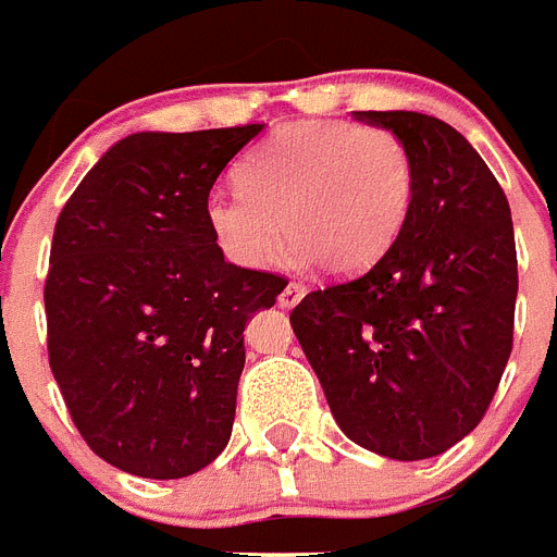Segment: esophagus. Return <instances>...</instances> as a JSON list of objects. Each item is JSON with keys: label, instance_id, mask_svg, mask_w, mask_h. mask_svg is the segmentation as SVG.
Segmentation results:
<instances>
[{"label": "esophagus", "instance_id": "1", "mask_svg": "<svg viewBox=\"0 0 557 557\" xmlns=\"http://www.w3.org/2000/svg\"><path fill=\"white\" fill-rule=\"evenodd\" d=\"M305 284L301 282H290L287 287H284L282 293H278V305L282 307H296L301 301V296H305Z\"/></svg>", "mask_w": 557, "mask_h": 557}]
</instances>
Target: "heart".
Here are the masks:
<instances>
[{
  "instance_id": "b5f03b06",
  "label": "heart",
  "mask_w": 557,
  "mask_h": 557,
  "mask_svg": "<svg viewBox=\"0 0 557 557\" xmlns=\"http://www.w3.org/2000/svg\"><path fill=\"white\" fill-rule=\"evenodd\" d=\"M238 184L242 193L207 198V224L230 261L273 264L287 230L305 261L350 275L397 244L413 201V160L388 128L310 120L247 154Z\"/></svg>"
}]
</instances>
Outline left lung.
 I'll list each match as a JSON object with an SVG mask.
<instances>
[{
    "label": "left lung",
    "instance_id": "obj_1",
    "mask_svg": "<svg viewBox=\"0 0 557 557\" xmlns=\"http://www.w3.org/2000/svg\"><path fill=\"white\" fill-rule=\"evenodd\" d=\"M354 114L408 146L411 212L368 273L307 293L290 324L356 446L425 460L474 431L509 362L518 299L509 201L443 120Z\"/></svg>",
    "mask_w": 557,
    "mask_h": 557
}]
</instances>
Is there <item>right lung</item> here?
<instances>
[{"instance_id":"obj_1","label":"right lung","mask_w":557,"mask_h":557,"mask_svg":"<svg viewBox=\"0 0 557 557\" xmlns=\"http://www.w3.org/2000/svg\"><path fill=\"white\" fill-rule=\"evenodd\" d=\"M261 128L123 137L57 218L48 362L88 448L120 471L186 478L230 443L244 327L287 282L224 261L207 198Z\"/></svg>"}]
</instances>
